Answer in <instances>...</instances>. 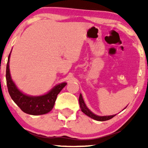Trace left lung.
<instances>
[{
  "instance_id": "left-lung-1",
  "label": "left lung",
  "mask_w": 148,
  "mask_h": 148,
  "mask_svg": "<svg viewBox=\"0 0 148 148\" xmlns=\"http://www.w3.org/2000/svg\"><path fill=\"white\" fill-rule=\"evenodd\" d=\"M79 102L80 108H81V110H82V112H84L85 114H86L87 116H88L89 117H90V118L94 119V120H96V121H108V120H110V119L113 118L114 116H116V114L110 115V116H98V115L95 114L94 113H93L92 111H91L90 109L87 107L86 104H85V102H84V99H83L82 94H80V95H79ZM126 107H125V108H126ZM125 108L124 109H125ZM124 109H123V110H124Z\"/></svg>"
}]
</instances>
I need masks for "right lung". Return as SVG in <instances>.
<instances>
[{"label":"right lung","instance_id":"obj_1","mask_svg":"<svg viewBox=\"0 0 148 148\" xmlns=\"http://www.w3.org/2000/svg\"><path fill=\"white\" fill-rule=\"evenodd\" d=\"M10 52L6 69V79L8 91L16 104L23 112L32 115H41L49 112L53 108L57 95L66 85V82L56 85L46 94L41 96H29L19 90L12 79L9 69Z\"/></svg>","mask_w":148,"mask_h":148}]
</instances>
